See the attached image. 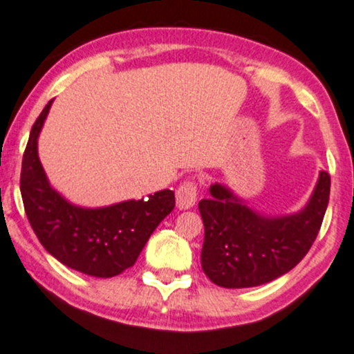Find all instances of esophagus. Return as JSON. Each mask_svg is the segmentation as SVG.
<instances>
[{
	"mask_svg": "<svg viewBox=\"0 0 354 354\" xmlns=\"http://www.w3.org/2000/svg\"><path fill=\"white\" fill-rule=\"evenodd\" d=\"M197 195H198V187L194 180H185L184 184L176 192V202L177 207L180 210H189L197 203Z\"/></svg>",
	"mask_w": 354,
	"mask_h": 354,
	"instance_id": "34e87169",
	"label": "esophagus"
}]
</instances>
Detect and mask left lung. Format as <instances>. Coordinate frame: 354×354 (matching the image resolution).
Here are the masks:
<instances>
[{
  "instance_id": "obj_1",
  "label": "left lung",
  "mask_w": 354,
  "mask_h": 354,
  "mask_svg": "<svg viewBox=\"0 0 354 354\" xmlns=\"http://www.w3.org/2000/svg\"><path fill=\"white\" fill-rule=\"evenodd\" d=\"M330 185V176L322 170L306 205L286 215H265L228 185H210L212 197L198 202L205 227L203 273L223 288L260 286L288 273L317 239Z\"/></svg>"
}]
</instances>
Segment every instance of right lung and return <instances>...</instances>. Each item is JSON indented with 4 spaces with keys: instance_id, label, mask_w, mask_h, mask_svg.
<instances>
[{
    "instance_id": "right-lung-1",
    "label": "right lung",
    "mask_w": 354,
    "mask_h": 354,
    "mask_svg": "<svg viewBox=\"0 0 354 354\" xmlns=\"http://www.w3.org/2000/svg\"><path fill=\"white\" fill-rule=\"evenodd\" d=\"M53 101L31 129L21 167V197L43 247L66 267L89 277L111 278L136 263L149 236L176 207L169 189L107 207H81L49 184L37 139Z\"/></svg>"
}]
</instances>
